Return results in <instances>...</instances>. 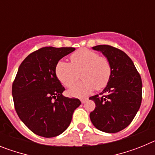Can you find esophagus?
Instances as JSON below:
<instances>
[{"label": "esophagus", "mask_w": 155, "mask_h": 155, "mask_svg": "<svg viewBox=\"0 0 155 155\" xmlns=\"http://www.w3.org/2000/svg\"><path fill=\"white\" fill-rule=\"evenodd\" d=\"M87 100V98H81V103H85Z\"/></svg>", "instance_id": "obj_1"}]
</instances>
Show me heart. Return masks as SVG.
<instances>
[{
	"instance_id": "b5f03b06",
	"label": "heart",
	"mask_w": 155,
	"mask_h": 155,
	"mask_svg": "<svg viewBox=\"0 0 155 155\" xmlns=\"http://www.w3.org/2000/svg\"><path fill=\"white\" fill-rule=\"evenodd\" d=\"M71 63L60 61L56 65L55 73L61 84L70 87L79 78L83 80L71 87V96L84 97L94 89L102 90L109 84L113 74V67L106 57L88 49H81L72 53Z\"/></svg>"
}]
</instances>
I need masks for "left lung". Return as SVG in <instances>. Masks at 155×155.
Wrapping results in <instances>:
<instances>
[{
  "mask_svg": "<svg viewBox=\"0 0 155 155\" xmlns=\"http://www.w3.org/2000/svg\"><path fill=\"white\" fill-rule=\"evenodd\" d=\"M92 48L102 52L110 61L113 74L100 95L89 98L96 105L90 113V119L102 132H120L130 124L140 107L141 78L132 60L121 50L109 45Z\"/></svg>",
  "mask_w": 155,
  "mask_h": 155,
  "instance_id": "1",
  "label": "left lung"
}]
</instances>
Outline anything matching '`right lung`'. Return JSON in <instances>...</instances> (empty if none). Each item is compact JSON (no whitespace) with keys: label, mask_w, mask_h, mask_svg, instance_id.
<instances>
[{"label":"right lung","mask_w":155,"mask_h":155,"mask_svg":"<svg viewBox=\"0 0 155 155\" xmlns=\"http://www.w3.org/2000/svg\"><path fill=\"white\" fill-rule=\"evenodd\" d=\"M74 50L42 47L30 53L19 66L12 84L15 109L25 125L39 136L53 137L64 132L81 103L78 98L63 95L65 88L55 73L59 61Z\"/></svg>","instance_id":"add662e5"}]
</instances>
